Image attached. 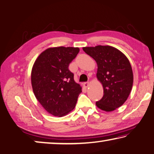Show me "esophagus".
I'll return each mask as SVG.
<instances>
[{
	"label": "esophagus",
	"mask_w": 154,
	"mask_h": 154,
	"mask_svg": "<svg viewBox=\"0 0 154 154\" xmlns=\"http://www.w3.org/2000/svg\"><path fill=\"white\" fill-rule=\"evenodd\" d=\"M89 82H84L83 83V86H84L85 88H88L89 86Z\"/></svg>",
	"instance_id": "esophagus-1"
}]
</instances>
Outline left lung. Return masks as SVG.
<instances>
[{
	"label": "left lung",
	"mask_w": 154,
	"mask_h": 154,
	"mask_svg": "<svg viewBox=\"0 0 154 154\" xmlns=\"http://www.w3.org/2000/svg\"><path fill=\"white\" fill-rule=\"evenodd\" d=\"M83 50L97 63L96 76L104 89V96L96 102V106L106 112L116 110L127 100L133 87V74L129 60L112 46L83 47Z\"/></svg>",
	"instance_id": "8db88e82"
}]
</instances>
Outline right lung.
I'll use <instances>...</instances> for the list:
<instances>
[{
	"instance_id": "obj_1",
	"label": "right lung",
	"mask_w": 154,
	"mask_h": 154,
	"mask_svg": "<svg viewBox=\"0 0 154 154\" xmlns=\"http://www.w3.org/2000/svg\"><path fill=\"white\" fill-rule=\"evenodd\" d=\"M79 52V48L74 47L50 48L42 52L33 64L31 75L33 93L53 116L62 117L73 110L82 91L69 69Z\"/></svg>"
}]
</instances>
